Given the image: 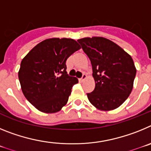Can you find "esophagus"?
Here are the masks:
<instances>
[{"instance_id": "34e87169", "label": "esophagus", "mask_w": 151, "mask_h": 151, "mask_svg": "<svg viewBox=\"0 0 151 151\" xmlns=\"http://www.w3.org/2000/svg\"><path fill=\"white\" fill-rule=\"evenodd\" d=\"M86 78H87V76H86V75H85V74H83V75H82V78H79V81L81 82H84V81H85V80L86 79Z\"/></svg>"}]
</instances>
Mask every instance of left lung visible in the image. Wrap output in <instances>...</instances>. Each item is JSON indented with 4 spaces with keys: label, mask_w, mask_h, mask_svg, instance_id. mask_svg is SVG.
<instances>
[{
    "label": "left lung",
    "mask_w": 151,
    "mask_h": 151,
    "mask_svg": "<svg viewBox=\"0 0 151 151\" xmlns=\"http://www.w3.org/2000/svg\"><path fill=\"white\" fill-rule=\"evenodd\" d=\"M91 63L95 88L87 94L97 110H115L132 91L136 68L132 58L113 41L103 37L78 40Z\"/></svg>",
    "instance_id": "left-lung-1"
}]
</instances>
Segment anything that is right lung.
Segmentation results:
<instances>
[{"mask_svg": "<svg viewBox=\"0 0 151 151\" xmlns=\"http://www.w3.org/2000/svg\"><path fill=\"white\" fill-rule=\"evenodd\" d=\"M80 48L72 38H48L35 46L21 61L18 73L21 89L37 110L54 113L66 104L78 80L67 74L66 61Z\"/></svg>", "mask_w": 151, "mask_h": 151, "instance_id": "obj_1", "label": "right lung"}]
</instances>
